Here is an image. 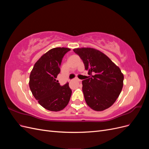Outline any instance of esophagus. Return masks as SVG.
Masks as SVG:
<instances>
[{
	"label": "esophagus",
	"instance_id": "obj_1",
	"mask_svg": "<svg viewBox=\"0 0 149 149\" xmlns=\"http://www.w3.org/2000/svg\"><path fill=\"white\" fill-rule=\"evenodd\" d=\"M75 79L77 81H78V82H80V81H81V79H78V78H75Z\"/></svg>",
	"mask_w": 149,
	"mask_h": 149
}]
</instances>
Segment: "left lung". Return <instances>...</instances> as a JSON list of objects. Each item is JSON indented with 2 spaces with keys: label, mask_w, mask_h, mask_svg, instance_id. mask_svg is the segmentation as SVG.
Returning a JSON list of instances; mask_svg holds the SVG:
<instances>
[{
  "label": "left lung",
  "mask_w": 149,
  "mask_h": 149,
  "mask_svg": "<svg viewBox=\"0 0 149 149\" xmlns=\"http://www.w3.org/2000/svg\"><path fill=\"white\" fill-rule=\"evenodd\" d=\"M83 61L88 76L82 81V90L87 104L92 109L104 111L111 107L123 87L124 75L106 55L94 48L73 49Z\"/></svg>",
  "instance_id": "left-lung-1"
}]
</instances>
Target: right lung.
Returning a JSON list of instances; mask_svg holds the SVG:
<instances>
[{
	"label": "right lung",
	"mask_w": 149,
	"mask_h": 149,
	"mask_svg": "<svg viewBox=\"0 0 149 149\" xmlns=\"http://www.w3.org/2000/svg\"><path fill=\"white\" fill-rule=\"evenodd\" d=\"M70 50L67 48L51 49L35 63L30 73L31 91L40 104L47 110L61 111L70 101L72 91L69 83L61 86L56 78L60 73L63 58Z\"/></svg>",
	"instance_id": "1"
}]
</instances>
